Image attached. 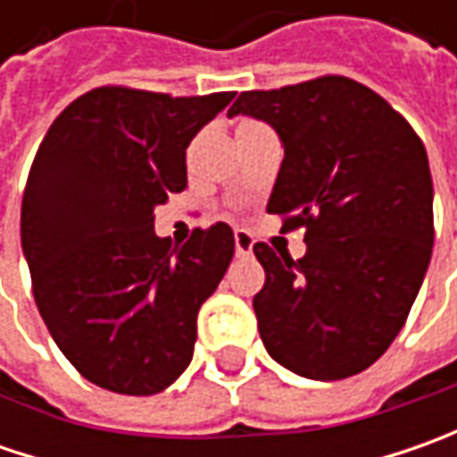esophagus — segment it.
Listing matches in <instances>:
<instances>
[{"label": "esophagus", "instance_id": "esophagus-1", "mask_svg": "<svg viewBox=\"0 0 457 457\" xmlns=\"http://www.w3.org/2000/svg\"><path fill=\"white\" fill-rule=\"evenodd\" d=\"M234 244H237V256L238 259H246L252 256V249H254V238L246 228H237L234 231Z\"/></svg>", "mask_w": 457, "mask_h": 457}]
</instances>
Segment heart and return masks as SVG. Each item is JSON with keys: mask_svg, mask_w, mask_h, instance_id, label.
Instances as JSON below:
<instances>
[{"mask_svg": "<svg viewBox=\"0 0 457 457\" xmlns=\"http://www.w3.org/2000/svg\"><path fill=\"white\" fill-rule=\"evenodd\" d=\"M259 127H264V124H259V121H252V119H246V121H241V124H238L237 134L238 132H249V129H259Z\"/></svg>", "mask_w": 457, "mask_h": 457, "instance_id": "obj_1", "label": "heart"}]
</instances>
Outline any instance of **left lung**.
I'll use <instances>...</instances> for the list:
<instances>
[{
	"mask_svg": "<svg viewBox=\"0 0 457 457\" xmlns=\"http://www.w3.org/2000/svg\"><path fill=\"white\" fill-rule=\"evenodd\" d=\"M237 114L279 134L285 160L267 211L282 216V231L305 228L303 259L254 244L267 274L254 295L264 348L300 377H353L392 345L430 264L425 145L377 91L345 76L244 91L228 109Z\"/></svg>",
	"mask_w": 457,
	"mask_h": 457,
	"instance_id": "obj_1",
	"label": "left lung"
}]
</instances>
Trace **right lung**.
Returning a JSON list of instances; mask_svg holds the SVG:
<instances>
[{
  "label": "right lung",
  "mask_w": 457,
  "mask_h": 457,
  "mask_svg": "<svg viewBox=\"0 0 457 457\" xmlns=\"http://www.w3.org/2000/svg\"><path fill=\"white\" fill-rule=\"evenodd\" d=\"M231 98L101 86L62 109L35 154L20 223L32 295L62 356L101 389L157 395L193 359L234 231L216 223L172 246L154 208L185 190L190 139Z\"/></svg>",
  "instance_id": "right-lung-1"
}]
</instances>
